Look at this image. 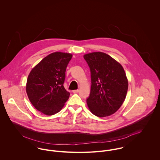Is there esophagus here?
I'll list each match as a JSON object with an SVG mask.
<instances>
[{"instance_id": "obj_1", "label": "esophagus", "mask_w": 160, "mask_h": 160, "mask_svg": "<svg viewBox=\"0 0 160 160\" xmlns=\"http://www.w3.org/2000/svg\"><path fill=\"white\" fill-rule=\"evenodd\" d=\"M72 92H73V93H78V92H79V90H78V89H77V90H74V91H72Z\"/></svg>"}]
</instances>
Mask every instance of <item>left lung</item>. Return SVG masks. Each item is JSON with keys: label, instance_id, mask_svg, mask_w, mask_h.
Listing matches in <instances>:
<instances>
[{"label": "left lung", "instance_id": "left-lung-1", "mask_svg": "<svg viewBox=\"0 0 160 160\" xmlns=\"http://www.w3.org/2000/svg\"><path fill=\"white\" fill-rule=\"evenodd\" d=\"M91 71V87L87 103L91 112L103 118L114 113L124 102L128 81L122 67L110 55L93 52L84 55Z\"/></svg>", "mask_w": 160, "mask_h": 160}]
</instances>
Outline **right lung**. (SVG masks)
Wrapping results in <instances>:
<instances>
[{"label": "right lung", "instance_id": "1", "mask_svg": "<svg viewBox=\"0 0 160 160\" xmlns=\"http://www.w3.org/2000/svg\"><path fill=\"white\" fill-rule=\"evenodd\" d=\"M72 55L54 52L43 58L30 72L26 93L32 105L46 115L59 112L68 100L69 92L63 86L65 72Z\"/></svg>", "mask_w": 160, "mask_h": 160}]
</instances>
